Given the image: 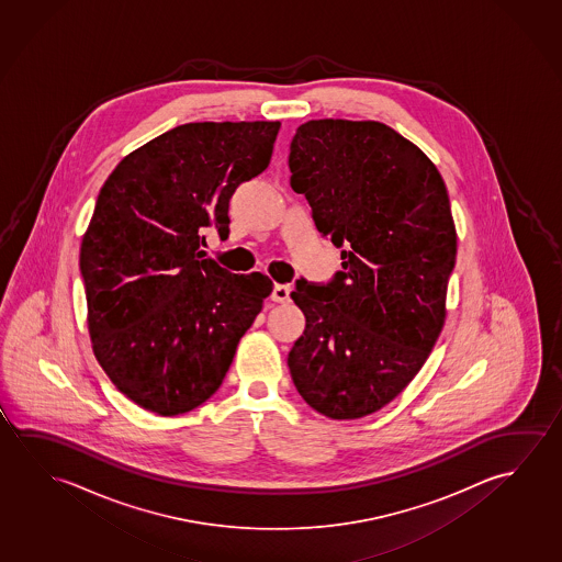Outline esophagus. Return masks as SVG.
I'll use <instances>...</instances> for the list:
<instances>
[{
    "instance_id": "1",
    "label": "esophagus",
    "mask_w": 562,
    "mask_h": 562,
    "mask_svg": "<svg viewBox=\"0 0 562 562\" xmlns=\"http://www.w3.org/2000/svg\"><path fill=\"white\" fill-rule=\"evenodd\" d=\"M289 294H291V286L276 285L273 286V293H271V299H273L276 303H289Z\"/></svg>"
}]
</instances>
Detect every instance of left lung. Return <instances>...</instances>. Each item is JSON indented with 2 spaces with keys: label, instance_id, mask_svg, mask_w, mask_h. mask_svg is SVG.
Instances as JSON below:
<instances>
[{
  "label": "left lung",
  "instance_id": "8db88e82",
  "mask_svg": "<svg viewBox=\"0 0 562 562\" xmlns=\"http://www.w3.org/2000/svg\"><path fill=\"white\" fill-rule=\"evenodd\" d=\"M291 188L341 250L328 285L296 281L306 328L289 351L304 402L331 419L381 411L426 363L446 324L457 256L451 205L434 161L376 121L296 128Z\"/></svg>",
  "mask_w": 562,
  "mask_h": 562
}]
</instances>
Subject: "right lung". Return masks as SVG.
I'll list each match as a JSON object with an SVG mask.
<instances>
[{
  "instance_id": "right-lung-1",
  "label": "right lung",
  "mask_w": 562,
  "mask_h": 562,
  "mask_svg": "<svg viewBox=\"0 0 562 562\" xmlns=\"http://www.w3.org/2000/svg\"><path fill=\"white\" fill-rule=\"evenodd\" d=\"M279 121L188 123L119 161L83 234L91 348L144 411L178 416L223 384L238 341L273 291L206 258L228 236L236 188L266 170Z\"/></svg>"
}]
</instances>
